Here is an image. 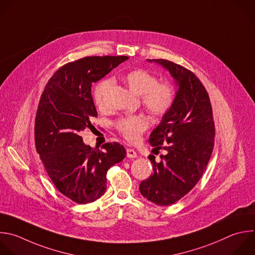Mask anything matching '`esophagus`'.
Wrapping results in <instances>:
<instances>
[{
	"mask_svg": "<svg viewBox=\"0 0 255 255\" xmlns=\"http://www.w3.org/2000/svg\"><path fill=\"white\" fill-rule=\"evenodd\" d=\"M127 157L128 158H137V153H136V151L134 150V149H132V148H128L127 150Z\"/></svg>",
	"mask_w": 255,
	"mask_h": 255,
	"instance_id": "1",
	"label": "esophagus"
}]
</instances>
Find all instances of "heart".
Masks as SVG:
<instances>
[{
  "instance_id": "b5f03b06",
  "label": "heart",
  "mask_w": 255,
  "mask_h": 255,
  "mask_svg": "<svg viewBox=\"0 0 255 255\" xmlns=\"http://www.w3.org/2000/svg\"><path fill=\"white\" fill-rule=\"evenodd\" d=\"M129 89L142 95V103L156 117H162L172 108L176 96V91L172 84L168 82H158V78L144 69H135L124 75ZM109 79L102 80L97 84L94 90V100L97 106L102 107L104 97L111 87ZM149 126V121L144 115H130L119 119L116 123L117 130L129 142H137L141 133Z\"/></svg>"
}]
</instances>
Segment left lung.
I'll return each mask as SVG.
<instances>
[{
  "mask_svg": "<svg viewBox=\"0 0 255 255\" xmlns=\"http://www.w3.org/2000/svg\"><path fill=\"white\" fill-rule=\"evenodd\" d=\"M167 70L176 85L174 104L151 132L149 143L165 155L153 164V174L139 185L141 194L162 206L175 203L199 181L210 159L215 127L209 96L199 79L186 68L163 59L147 60Z\"/></svg>",
  "mask_w": 255,
  "mask_h": 255,
  "instance_id": "left-lung-1",
  "label": "left lung"
}]
</instances>
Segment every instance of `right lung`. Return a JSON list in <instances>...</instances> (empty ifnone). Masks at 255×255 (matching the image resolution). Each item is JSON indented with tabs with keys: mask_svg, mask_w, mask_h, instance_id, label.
Returning a JSON list of instances; mask_svg holds the SVG:
<instances>
[{
	"mask_svg": "<svg viewBox=\"0 0 255 255\" xmlns=\"http://www.w3.org/2000/svg\"><path fill=\"white\" fill-rule=\"evenodd\" d=\"M126 56L86 57L61 67L49 80L35 121L36 150L57 189L79 204L100 198L106 191L108 169L121 162L126 150L119 143L102 149L83 142L80 133L97 117L92 84L101 80Z\"/></svg>",
	"mask_w": 255,
	"mask_h": 255,
	"instance_id": "obj_1",
	"label": "right lung"
}]
</instances>
